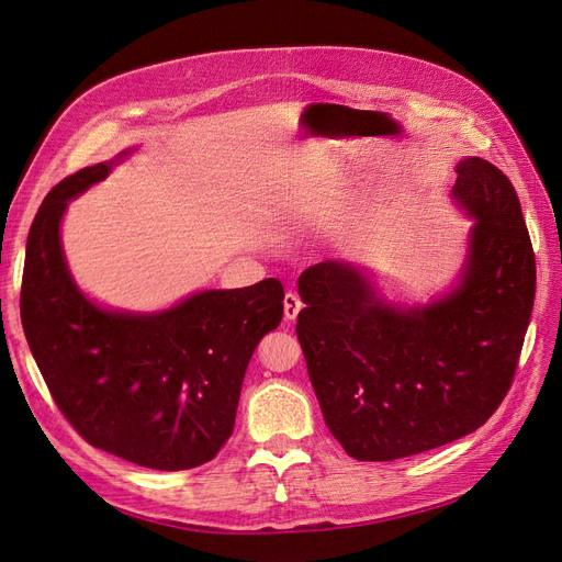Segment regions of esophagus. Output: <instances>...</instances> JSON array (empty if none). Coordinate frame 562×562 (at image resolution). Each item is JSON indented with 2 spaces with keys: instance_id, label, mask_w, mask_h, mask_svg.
I'll return each mask as SVG.
<instances>
[{
  "instance_id": "34e87169",
  "label": "esophagus",
  "mask_w": 562,
  "mask_h": 562,
  "mask_svg": "<svg viewBox=\"0 0 562 562\" xmlns=\"http://www.w3.org/2000/svg\"><path fill=\"white\" fill-rule=\"evenodd\" d=\"M301 310H303V303H301V299L296 294H286L284 296V319L286 322H294Z\"/></svg>"
}]
</instances>
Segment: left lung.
<instances>
[{
	"instance_id": "left-lung-1",
	"label": "left lung",
	"mask_w": 562,
	"mask_h": 562,
	"mask_svg": "<svg viewBox=\"0 0 562 562\" xmlns=\"http://www.w3.org/2000/svg\"><path fill=\"white\" fill-rule=\"evenodd\" d=\"M475 217L452 294L425 307L376 296L347 261L310 266L296 335L330 434L358 461L441 448L494 416L515 379L535 301V252L515 186L482 158L457 165Z\"/></svg>"
}]
</instances>
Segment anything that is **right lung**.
<instances>
[{
    "instance_id": "add662e5",
    "label": "right lung",
    "mask_w": 562,
    "mask_h": 562,
    "mask_svg": "<svg viewBox=\"0 0 562 562\" xmlns=\"http://www.w3.org/2000/svg\"><path fill=\"white\" fill-rule=\"evenodd\" d=\"M110 169L85 167L45 194L24 255V337L89 446L156 471L202 467L234 431L243 376L259 339L282 322L284 289L276 278L211 289L158 314L95 307L68 273L59 223L68 200Z\"/></svg>"
}]
</instances>
